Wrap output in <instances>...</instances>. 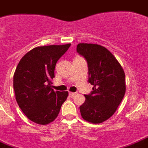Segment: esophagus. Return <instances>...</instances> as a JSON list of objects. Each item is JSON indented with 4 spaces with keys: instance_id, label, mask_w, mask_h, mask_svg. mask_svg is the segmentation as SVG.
Listing matches in <instances>:
<instances>
[{
    "instance_id": "obj_1",
    "label": "esophagus",
    "mask_w": 148,
    "mask_h": 148,
    "mask_svg": "<svg viewBox=\"0 0 148 148\" xmlns=\"http://www.w3.org/2000/svg\"><path fill=\"white\" fill-rule=\"evenodd\" d=\"M75 95H76V93H74V92H70V93H69L70 97H71V98H72V97H74Z\"/></svg>"
}]
</instances>
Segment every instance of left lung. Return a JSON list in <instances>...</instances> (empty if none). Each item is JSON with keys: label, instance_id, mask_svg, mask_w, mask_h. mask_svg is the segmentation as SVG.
Listing matches in <instances>:
<instances>
[{"label": "left lung", "instance_id": "obj_1", "mask_svg": "<svg viewBox=\"0 0 148 148\" xmlns=\"http://www.w3.org/2000/svg\"><path fill=\"white\" fill-rule=\"evenodd\" d=\"M77 52L85 58L88 66L91 94L80 106L82 118L101 123L114 114L126 92L125 73L118 60L106 47L93 43H79Z\"/></svg>", "mask_w": 148, "mask_h": 148}]
</instances>
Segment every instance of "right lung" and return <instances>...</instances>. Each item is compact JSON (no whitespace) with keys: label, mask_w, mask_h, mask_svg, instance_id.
I'll return each mask as SVG.
<instances>
[{"label":"right lung","mask_w":148,"mask_h":148,"mask_svg":"<svg viewBox=\"0 0 148 148\" xmlns=\"http://www.w3.org/2000/svg\"><path fill=\"white\" fill-rule=\"evenodd\" d=\"M70 47L71 43L36 47L17 66L13 81L15 99L24 114L36 123L53 121L68 96L67 92L54 91L50 84L56 62Z\"/></svg>","instance_id":"right-lung-1"}]
</instances>
